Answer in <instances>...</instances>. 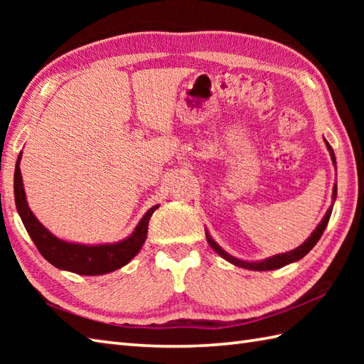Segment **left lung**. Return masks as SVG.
Returning a JSON list of instances; mask_svg holds the SVG:
<instances>
[{
  "label": "left lung",
  "instance_id": "left-lung-1",
  "mask_svg": "<svg viewBox=\"0 0 364 364\" xmlns=\"http://www.w3.org/2000/svg\"><path fill=\"white\" fill-rule=\"evenodd\" d=\"M323 142H326V145H327V150H328V153H330L331 162H333V166L336 167V158H335L333 149H331L330 144L326 141V139H323ZM336 191H338V188H336V183H335L333 194H331V197H333V203H335V200H336ZM333 203H331V206L327 210L326 215H323V219L319 222V225L314 228L311 236L308 237L304 244L299 245L297 249H294V250H291V252L278 253V255H274V257L266 258V259H261V261H245V259H239V258L233 257V255L227 253L218 242L214 241V239H213L211 235H210V231H208V230H205V231H206V241H208V244L211 245V249H213L215 253L220 255V257H222L223 259H227L228 262H231V264H235V266H237V267L249 269V270H274V269H280V267H283V266L291 264V262H296V261L301 259L308 252H310V250L313 249V247H314L316 244H318V241L321 239L323 231H326V227H327V223H328V220H330L331 211H333Z\"/></svg>",
  "mask_w": 364,
  "mask_h": 364
}]
</instances>
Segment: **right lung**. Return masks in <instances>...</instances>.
<instances>
[{"label": "right lung", "mask_w": 364, "mask_h": 364, "mask_svg": "<svg viewBox=\"0 0 364 364\" xmlns=\"http://www.w3.org/2000/svg\"><path fill=\"white\" fill-rule=\"evenodd\" d=\"M20 161L21 151L18 154L17 164H15L14 173V196L15 206H17L18 215L21 218L23 225H25L28 235L33 239V242L42 253V257L51 262L54 267L60 270H68V272L80 274V275H103L114 272L133 259L136 255L141 252L142 245L146 239V231H149V222L151 214L158 210L159 205L151 206L149 211L144 214V218L139 220L133 233L122 239L119 242L111 244H78L68 242L64 239L54 236L48 228H45L41 222L37 220L34 213L29 210L26 192L23 188V178L20 172Z\"/></svg>", "instance_id": "right-lung-1"}]
</instances>
